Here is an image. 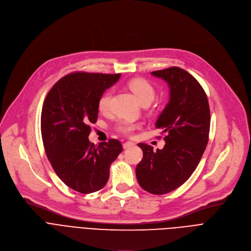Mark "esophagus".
<instances>
[{
	"label": "esophagus",
	"mask_w": 251,
	"mask_h": 251,
	"mask_svg": "<svg viewBox=\"0 0 251 251\" xmlns=\"http://www.w3.org/2000/svg\"><path fill=\"white\" fill-rule=\"evenodd\" d=\"M135 146V144L133 142H130V141H128V142H125L124 144H123V149H129V148H131V147H134Z\"/></svg>",
	"instance_id": "34e87169"
}]
</instances>
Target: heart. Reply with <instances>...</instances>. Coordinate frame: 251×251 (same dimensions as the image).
Here are the masks:
<instances>
[{"mask_svg": "<svg viewBox=\"0 0 251 251\" xmlns=\"http://www.w3.org/2000/svg\"><path fill=\"white\" fill-rule=\"evenodd\" d=\"M128 87L135 94V96L138 98V100L142 105H149L156 96V90L154 86L146 79H143V78L132 79L131 81H129ZM111 98H112V93L110 91H106L100 96L98 100V109L101 112H106L109 110L110 104H111ZM139 126L140 125L138 123L122 120L117 123L116 129L122 134L131 135L134 133L136 129L139 128Z\"/></svg>", "mask_w": 251, "mask_h": 251, "instance_id": "obj_1", "label": "heart"}]
</instances>
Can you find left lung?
<instances>
[{"mask_svg": "<svg viewBox=\"0 0 251 251\" xmlns=\"http://www.w3.org/2000/svg\"><path fill=\"white\" fill-rule=\"evenodd\" d=\"M170 87V100L156 128L166 133V144L139 143L143 159L136 167L139 185L148 193L164 195L182 186L198 167L208 142L210 113L206 94L188 71L173 66L151 73Z\"/></svg>", "mask_w": 251, "mask_h": 251, "instance_id": "8db88e82", "label": "left lung"}]
</instances>
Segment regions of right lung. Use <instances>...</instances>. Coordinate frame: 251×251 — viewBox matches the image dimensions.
Returning a JSON list of instances; mask_svg holds the SVG:
<instances>
[{"label": "right lung", "mask_w": 251, "mask_h": 251, "mask_svg": "<svg viewBox=\"0 0 251 251\" xmlns=\"http://www.w3.org/2000/svg\"><path fill=\"white\" fill-rule=\"evenodd\" d=\"M121 75L75 73L59 79L48 93L41 129L50 163L60 180L81 194L101 190L109 169L123 151L116 139L98 146L88 140L97 121L98 100Z\"/></svg>", "instance_id": "obj_1"}]
</instances>
